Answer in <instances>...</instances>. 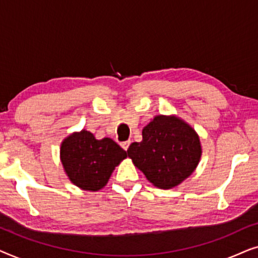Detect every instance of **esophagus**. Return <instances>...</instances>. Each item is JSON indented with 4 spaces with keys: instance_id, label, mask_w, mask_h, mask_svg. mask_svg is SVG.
Listing matches in <instances>:
<instances>
[{
    "instance_id": "34e87169",
    "label": "esophagus",
    "mask_w": 258,
    "mask_h": 258,
    "mask_svg": "<svg viewBox=\"0 0 258 258\" xmlns=\"http://www.w3.org/2000/svg\"><path fill=\"white\" fill-rule=\"evenodd\" d=\"M130 143H132V142H130V141H126V142H123V143L121 144V146H122L123 149H124V150L126 151V150H128L129 146H130Z\"/></svg>"
}]
</instances>
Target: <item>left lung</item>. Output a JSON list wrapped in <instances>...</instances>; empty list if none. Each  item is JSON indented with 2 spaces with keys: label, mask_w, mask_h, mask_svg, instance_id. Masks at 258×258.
<instances>
[{
  "label": "left lung",
  "mask_w": 258,
  "mask_h": 258,
  "mask_svg": "<svg viewBox=\"0 0 258 258\" xmlns=\"http://www.w3.org/2000/svg\"><path fill=\"white\" fill-rule=\"evenodd\" d=\"M134 165L160 189H171L195 171L202 156L199 134L176 115H156L142 129V141L126 150Z\"/></svg>",
  "instance_id": "1"
}]
</instances>
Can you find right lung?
Returning a JSON list of instances; mask_svg holds the SVG:
<instances>
[{
	"label": "right lung",
	"mask_w": 258,
	"mask_h": 258,
	"mask_svg": "<svg viewBox=\"0 0 258 258\" xmlns=\"http://www.w3.org/2000/svg\"><path fill=\"white\" fill-rule=\"evenodd\" d=\"M59 158L73 184L87 191H97L107 185L115 168L126 158V151L109 137L96 140L82 129L62 141Z\"/></svg>",
	"instance_id": "obj_1"
}]
</instances>
